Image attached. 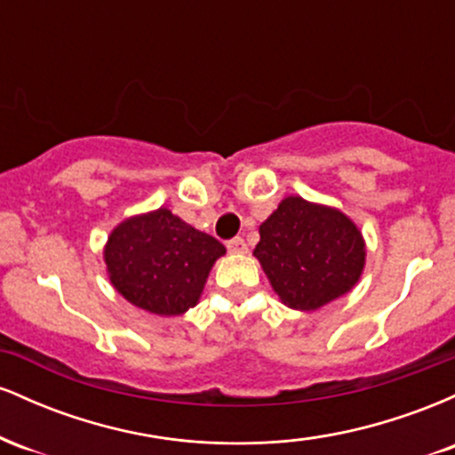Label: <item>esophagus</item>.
I'll return each mask as SVG.
<instances>
[{
	"label": "esophagus",
	"instance_id": "34e87169",
	"mask_svg": "<svg viewBox=\"0 0 455 455\" xmlns=\"http://www.w3.org/2000/svg\"><path fill=\"white\" fill-rule=\"evenodd\" d=\"M227 248H228V252L243 254L245 250H248V243L243 242V237H233V239H228V242H227Z\"/></svg>",
	"mask_w": 455,
	"mask_h": 455
}]
</instances>
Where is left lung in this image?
I'll return each mask as SVG.
<instances>
[{
	"label": "left lung",
	"instance_id": "obj_1",
	"mask_svg": "<svg viewBox=\"0 0 455 455\" xmlns=\"http://www.w3.org/2000/svg\"><path fill=\"white\" fill-rule=\"evenodd\" d=\"M254 257L284 304L316 310L353 289L365 250L344 213L289 196L260 224Z\"/></svg>",
	"mask_w": 455,
	"mask_h": 455
}]
</instances>
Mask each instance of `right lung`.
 Listing matches in <instances>:
<instances>
[{
    "label": "right lung",
    "instance_id": "right-lung-1",
    "mask_svg": "<svg viewBox=\"0 0 455 455\" xmlns=\"http://www.w3.org/2000/svg\"><path fill=\"white\" fill-rule=\"evenodd\" d=\"M224 252L216 237L160 207L119 224L104 259L113 286L130 304L177 316L196 304L212 265Z\"/></svg>",
    "mask_w": 455,
    "mask_h": 455
}]
</instances>
